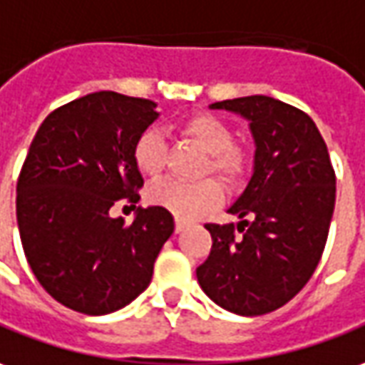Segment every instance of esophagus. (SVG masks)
<instances>
[{"instance_id":"1","label":"esophagus","mask_w":365,"mask_h":365,"mask_svg":"<svg viewBox=\"0 0 365 365\" xmlns=\"http://www.w3.org/2000/svg\"><path fill=\"white\" fill-rule=\"evenodd\" d=\"M185 228H187V222H185V220H178L177 218V222H175V230H177V232H182Z\"/></svg>"}]
</instances>
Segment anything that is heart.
Segmentation results:
<instances>
[{
	"label": "heart",
	"instance_id": "obj_1",
	"mask_svg": "<svg viewBox=\"0 0 365 365\" xmlns=\"http://www.w3.org/2000/svg\"><path fill=\"white\" fill-rule=\"evenodd\" d=\"M178 129L208 153L205 175L212 173L230 188L245 182L250 163L245 150L235 145V133L225 119L212 113H197L180 120ZM133 163L143 177L158 178L163 175L167 167V140L160 130L145 129L140 133L133 145ZM147 200L180 220H192L222 200V188L212 178L200 182L165 180L147 190Z\"/></svg>",
	"mask_w": 365,
	"mask_h": 365
}]
</instances>
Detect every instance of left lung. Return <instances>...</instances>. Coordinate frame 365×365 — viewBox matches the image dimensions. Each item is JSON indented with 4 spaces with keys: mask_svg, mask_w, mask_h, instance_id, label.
Wrapping results in <instances>:
<instances>
[{
    "mask_svg": "<svg viewBox=\"0 0 365 365\" xmlns=\"http://www.w3.org/2000/svg\"><path fill=\"white\" fill-rule=\"evenodd\" d=\"M210 109L250 120L255 175L228 208L242 220L207 225L212 248L197 278L220 308L260 316L290 302L312 278L328 240L336 173L304 110L266 95L212 103Z\"/></svg>",
    "mask_w": 365,
    "mask_h": 365,
    "instance_id": "1",
    "label": "left lung"
}]
</instances>
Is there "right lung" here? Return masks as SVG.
<instances>
[{"label":"right lung","mask_w":365,"mask_h":365,"mask_svg":"<svg viewBox=\"0 0 365 365\" xmlns=\"http://www.w3.org/2000/svg\"><path fill=\"white\" fill-rule=\"evenodd\" d=\"M155 103L115 91L79 97L47 115L17 178V226L45 292L75 312L103 316L130 304L153 278L175 230L160 207L113 218L139 202L133 145L157 119Z\"/></svg>","instance_id":"obj_1"}]
</instances>
